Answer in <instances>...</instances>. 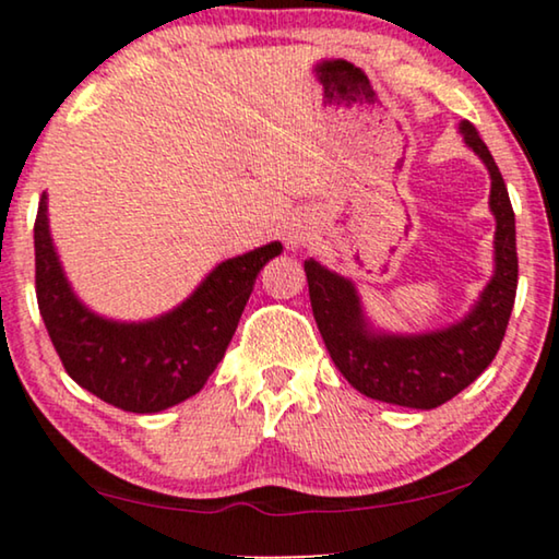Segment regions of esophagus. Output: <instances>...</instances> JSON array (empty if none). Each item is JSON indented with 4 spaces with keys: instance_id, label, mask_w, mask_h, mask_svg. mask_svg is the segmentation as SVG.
Masks as SVG:
<instances>
[{
    "instance_id": "obj_1",
    "label": "esophagus",
    "mask_w": 559,
    "mask_h": 559,
    "mask_svg": "<svg viewBox=\"0 0 559 559\" xmlns=\"http://www.w3.org/2000/svg\"><path fill=\"white\" fill-rule=\"evenodd\" d=\"M302 241H305V236H300V234H289V236H287V243H289V247H293V249L300 247Z\"/></svg>"
}]
</instances>
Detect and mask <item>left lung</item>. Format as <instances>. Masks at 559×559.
Instances as JSON below:
<instances>
[{
    "label": "left lung",
    "mask_w": 559,
    "mask_h": 559,
    "mask_svg": "<svg viewBox=\"0 0 559 559\" xmlns=\"http://www.w3.org/2000/svg\"><path fill=\"white\" fill-rule=\"evenodd\" d=\"M463 140L491 173L496 216V272L476 308L461 323L425 335H379L366 325L354 285L316 259L305 262L312 316L328 354L348 384L371 400L435 409L488 369L507 333L516 297V226L507 182L476 127L463 121Z\"/></svg>",
    "instance_id": "obj_1"
}]
</instances>
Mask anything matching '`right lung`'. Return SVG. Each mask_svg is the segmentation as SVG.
I'll return each instance as SVG.
<instances>
[{
    "mask_svg": "<svg viewBox=\"0 0 559 559\" xmlns=\"http://www.w3.org/2000/svg\"><path fill=\"white\" fill-rule=\"evenodd\" d=\"M282 243H266L218 264L180 308L150 323H114L83 308L52 249L45 195L35 218V293L63 369L111 407L163 412L198 394L211 377L262 266Z\"/></svg>",
    "mask_w": 559,
    "mask_h": 559,
    "instance_id": "right-lung-1",
    "label": "right lung"
}]
</instances>
